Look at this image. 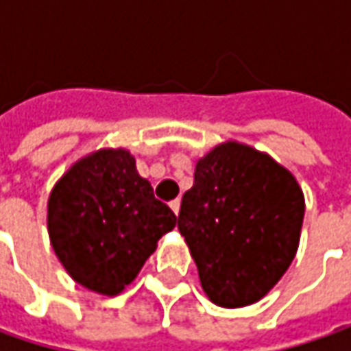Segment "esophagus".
<instances>
[{
  "mask_svg": "<svg viewBox=\"0 0 351 351\" xmlns=\"http://www.w3.org/2000/svg\"><path fill=\"white\" fill-rule=\"evenodd\" d=\"M180 205H182V201H180V199H173V201L169 203V207H171V210H173L176 215L180 213Z\"/></svg>",
  "mask_w": 351,
  "mask_h": 351,
  "instance_id": "obj_1",
  "label": "esophagus"
}]
</instances>
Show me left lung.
I'll use <instances>...</instances> for the list:
<instances>
[{
	"label": "left lung",
	"mask_w": 351,
	"mask_h": 351,
	"mask_svg": "<svg viewBox=\"0 0 351 351\" xmlns=\"http://www.w3.org/2000/svg\"><path fill=\"white\" fill-rule=\"evenodd\" d=\"M303 217V189L289 169L228 141L197 160L178 228L205 295L219 306L238 308L258 303L289 269Z\"/></svg>",
	"instance_id": "1"
}]
</instances>
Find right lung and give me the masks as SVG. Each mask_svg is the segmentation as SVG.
Masks as SVG:
<instances>
[{
    "mask_svg": "<svg viewBox=\"0 0 351 351\" xmlns=\"http://www.w3.org/2000/svg\"><path fill=\"white\" fill-rule=\"evenodd\" d=\"M176 221L125 148L84 156L48 197L54 254L75 283L107 297L123 293L136 279Z\"/></svg>",
    "mask_w": 351,
    "mask_h": 351,
    "instance_id": "right-lung-1",
    "label": "right lung"
}]
</instances>
